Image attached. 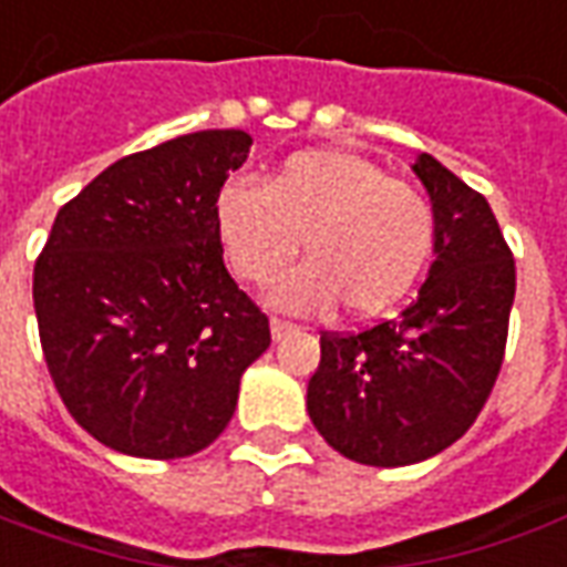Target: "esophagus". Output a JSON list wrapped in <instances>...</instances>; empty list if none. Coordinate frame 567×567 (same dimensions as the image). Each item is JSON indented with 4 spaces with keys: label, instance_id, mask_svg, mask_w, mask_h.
<instances>
[{
    "label": "esophagus",
    "instance_id": "obj_1",
    "mask_svg": "<svg viewBox=\"0 0 567 567\" xmlns=\"http://www.w3.org/2000/svg\"><path fill=\"white\" fill-rule=\"evenodd\" d=\"M296 329V323H290V320H280V317H271V339L280 341L287 332H292Z\"/></svg>",
    "mask_w": 567,
    "mask_h": 567
}]
</instances>
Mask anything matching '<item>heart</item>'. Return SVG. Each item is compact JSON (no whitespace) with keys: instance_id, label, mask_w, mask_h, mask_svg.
<instances>
[{"instance_id":"heart-1","label":"heart","mask_w":567,"mask_h":567,"mask_svg":"<svg viewBox=\"0 0 567 567\" xmlns=\"http://www.w3.org/2000/svg\"><path fill=\"white\" fill-rule=\"evenodd\" d=\"M216 231L231 271L252 287L271 284L287 311L341 302L348 315H379L419 280L433 250V207L419 188L391 179L351 148H305L277 164L265 186L235 179L216 195Z\"/></svg>"}]
</instances>
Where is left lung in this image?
I'll return each instance as SVG.
<instances>
[{"mask_svg":"<svg viewBox=\"0 0 567 567\" xmlns=\"http://www.w3.org/2000/svg\"><path fill=\"white\" fill-rule=\"evenodd\" d=\"M412 171L433 207V265L403 315L320 336L308 415L336 452L369 467L440 455L483 412L507 348L516 262L488 200L421 152Z\"/></svg>","mask_w":567,"mask_h":567,"instance_id":"1","label":"left lung"}]
</instances>
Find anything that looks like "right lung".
Wrapping results in <instances>:
<instances>
[{"instance_id":"right-lung-1","label":"right lung","mask_w":567,"mask_h":567,"mask_svg":"<svg viewBox=\"0 0 567 567\" xmlns=\"http://www.w3.org/2000/svg\"><path fill=\"white\" fill-rule=\"evenodd\" d=\"M244 131H198L110 164L63 204L33 271L60 400L122 455H195L235 415L268 317L223 262L216 195Z\"/></svg>"}]
</instances>
